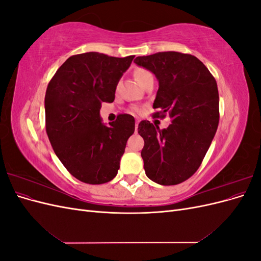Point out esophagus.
<instances>
[{"label": "esophagus", "mask_w": 261, "mask_h": 261, "mask_svg": "<svg viewBox=\"0 0 261 261\" xmlns=\"http://www.w3.org/2000/svg\"><path fill=\"white\" fill-rule=\"evenodd\" d=\"M138 123H139V121L136 122V132H137V129H138Z\"/></svg>", "instance_id": "1"}]
</instances>
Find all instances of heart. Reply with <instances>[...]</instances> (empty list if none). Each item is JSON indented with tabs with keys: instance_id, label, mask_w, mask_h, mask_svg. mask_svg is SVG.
<instances>
[{
	"instance_id": "1",
	"label": "heart",
	"mask_w": 261,
	"mask_h": 261,
	"mask_svg": "<svg viewBox=\"0 0 261 261\" xmlns=\"http://www.w3.org/2000/svg\"><path fill=\"white\" fill-rule=\"evenodd\" d=\"M135 76H136V78L138 80V82L141 85H143L148 80V78H151L152 77V74L150 73L149 70L145 69V68H137L135 70ZM134 111L139 112V109H134Z\"/></svg>"
}]
</instances>
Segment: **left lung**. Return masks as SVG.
<instances>
[{"label": "left lung", "instance_id": "left-lung-1", "mask_svg": "<svg viewBox=\"0 0 261 261\" xmlns=\"http://www.w3.org/2000/svg\"><path fill=\"white\" fill-rule=\"evenodd\" d=\"M134 62L159 82L153 109L172 123L160 129L141 121L138 134L146 175L160 185H176L198 170L219 125V92L215 77L194 55L174 51L137 57Z\"/></svg>", "mask_w": 261, "mask_h": 261}]
</instances>
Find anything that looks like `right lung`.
<instances>
[{"label":"right lung","mask_w":261,"mask_h":261,"mask_svg":"<svg viewBox=\"0 0 261 261\" xmlns=\"http://www.w3.org/2000/svg\"><path fill=\"white\" fill-rule=\"evenodd\" d=\"M134 55L109 57L87 52L68 58L50 81L44 98L45 129L55 154L66 170L87 184H103L120 169L135 120L120 114L102 123V102L114 101L116 86Z\"/></svg>","instance_id":"right-lung-1"}]
</instances>
